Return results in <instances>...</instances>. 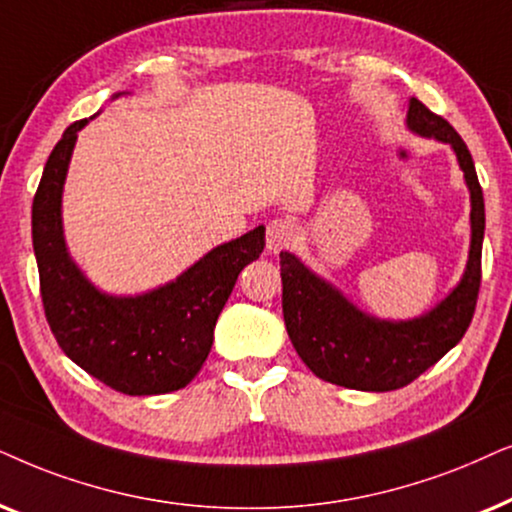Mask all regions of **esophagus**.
Segmentation results:
<instances>
[{
  "mask_svg": "<svg viewBox=\"0 0 512 512\" xmlns=\"http://www.w3.org/2000/svg\"><path fill=\"white\" fill-rule=\"evenodd\" d=\"M297 227L295 222L288 217H276L267 224V250L269 252H281L283 248L295 243Z\"/></svg>",
  "mask_w": 512,
  "mask_h": 512,
  "instance_id": "1",
  "label": "esophagus"
}]
</instances>
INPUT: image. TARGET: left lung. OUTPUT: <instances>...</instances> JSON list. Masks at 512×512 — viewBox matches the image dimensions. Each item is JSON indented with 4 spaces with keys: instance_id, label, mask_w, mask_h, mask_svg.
Instances as JSON below:
<instances>
[{
    "instance_id": "left-lung-1",
    "label": "left lung",
    "mask_w": 512,
    "mask_h": 512,
    "mask_svg": "<svg viewBox=\"0 0 512 512\" xmlns=\"http://www.w3.org/2000/svg\"><path fill=\"white\" fill-rule=\"evenodd\" d=\"M407 128L452 145L470 192V250L461 281L424 316L381 320L353 306L335 285L281 252L283 318L290 342L316 377L358 391H395L424 374L466 335L482 278L485 199L466 142L424 102L410 100Z\"/></svg>"
}]
</instances>
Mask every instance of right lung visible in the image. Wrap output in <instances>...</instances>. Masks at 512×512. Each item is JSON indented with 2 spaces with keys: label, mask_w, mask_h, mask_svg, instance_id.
<instances>
[{
  "label": "right lung",
  "mask_w": 512,
  "mask_h": 512,
  "mask_svg": "<svg viewBox=\"0 0 512 512\" xmlns=\"http://www.w3.org/2000/svg\"><path fill=\"white\" fill-rule=\"evenodd\" d=\"M91 119L67 126L34 194L32 245L46 320L65 356L114 391H177L206 363L217 316L238 274L262 255L264 227L217 245L175 281L145 295L114 297L100 292L67 252L60 217L74 142Z\"/></svg>",
  "instance_id": "1"
}]
</instances>
